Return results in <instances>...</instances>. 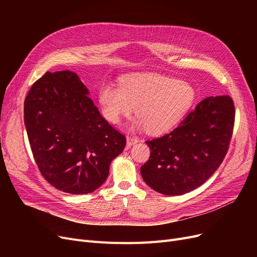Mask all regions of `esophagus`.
Masks as SVG:
<instances>
[{
    "label": "esophagus",
    "mask_w": 257,
    "mask_h": 257,
    "mask_svg": "<svg viewBox=\"0 0 257 257\" xmlns=\"http://www.w3.org/2000/svg\"><path fill=\"white\" fill-rule=\"evenodd\" d=\"M126 140H127V148H128V149L130 147H132L133 145L138 144L139 141H140L138 138H132V137H127Z\"/></svg>",
    "instance_id": "esophagus-1"
}]
</instances>
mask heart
<instances>
[{"mask_svg":"<svg viewBox=\"0 0 257 257\" xmlns=\"http://www.w3.org/2000/svg\"><path fill=\"white\" fill-rule=\"evenodd\" d=\"M195 100V90L186 82L157 74H138L120 80V87L106 84L99 91L105 118L117 125L134 108L139 118L133 128L159 136L176 126Z\"/></svg>","mask_w":257,"mask_h":257,"instance_id":"heart-1","label":"heart"}]
</instances>
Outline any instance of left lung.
<instances>
[{
    "label": "left lung",
    "mask_w": 257,
    "mask_h": 257,
    "mask_svg": "<svg viewBox=\"0 0 257 257\" xmlns=\"http://www.w3.org/2000/svg\"><path fill=\"white\" fill-rule=\"evenodd\" d=\"M234 123L228 96L207 97L180 125L163 138L146 142L151 150L141 168L144 181L166 196L186 194L217 171L227 153Z\"/></svg>",
    "instance_id": "1"
}]
</instances>
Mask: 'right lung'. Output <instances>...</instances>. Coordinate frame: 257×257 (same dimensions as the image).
Listing matches in <instances>:
<instances>
[{
  "label": "right lung",
  "instance_id": "right-lung-1",
  "mask_svg": "<svg viewBox=\"0 0 257 257\" xmlns=\"http://www.w3.org/2000/svg\"><path fill=\"white\" fill-rule=\"evenodd\" d=\"M75 72H47L25 100L24 118L37 167L55 188L92 193L108 177L126 139L101 115Z\"/></svg>",
  "mask_w": 257,
  "mask_h": 257
}]
</instances>
